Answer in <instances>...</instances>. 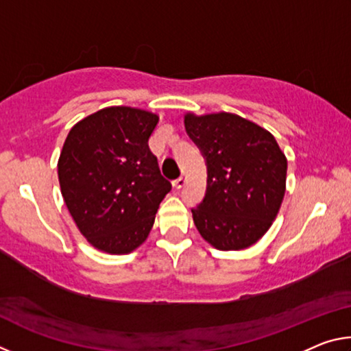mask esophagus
<instances>
[{
	"label": "esophagus",
	"instance_id": "esophagus-1",
	"mask_svg": "<svg viewBox=\"0 0 351 351\" xmlns=\"http://www.w3.org/2000/svg\"><path fill=\"white\" fill-rule=\"evenodd\" d=\"M186 182H187V178L186 176H180V178H178V180L173 181V187L175 189H182L184 186H186Z\"/></svg>",
	"mask_w": 351,
	"mask_h": 351
}]
</instances>
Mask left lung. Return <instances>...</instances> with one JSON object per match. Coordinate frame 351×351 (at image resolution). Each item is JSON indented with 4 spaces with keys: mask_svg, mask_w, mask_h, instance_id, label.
<instances>
[{
    "mask_svg": "<svg viewBox=\"0 0 351 351\" xmlns=\"http://www.w3.org/2000/svg\"><path fill=\"white\" fill-rule=\"evenodd\" d=\"M184 125L207 165L204 199L192 209L198 232L219 251L252 246L280 210L287 156L268 130L232 112H187Z\"/></svg>",
    "mask_w": 351,
    "mask_h": 351,
    "instance_id": "8db88e82",
    "label": "left lung"
}]
</instances>
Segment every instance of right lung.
<instances>
[{
    "mask_svg": "<svg viewBox=\"0 0 351 351\" xmlns=\"http://www.w3.org/2000/svg\"><path fill=\"white\" fill-rule=\"evenodd\" d=\"M154 112L108 106L71 128L58 158L62 197L90 245L130 254L147 240L171 190L148 148Z\"/></svg>",
    "mask_w": 351,
    "mask_h": 351,
    "instance_id": "add662e5",
    "label": "right lung"
}]
</instances>
